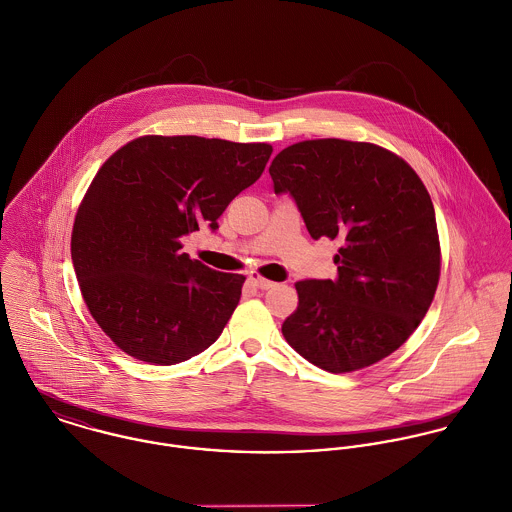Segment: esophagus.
I'll return each mask as SVG.
<instances>
[{"label": "esophagus", "instance_id": "1", "mask_svg": "<svg viewBox=\"0 0 512 512\" xmlns=\"http://www.w3.org/2000/svg\"><path fill=\"white\" fill-rule=\"evenodd\" d=\"M249 283L255 285V287L261 289V291H267V289L275 287L273 281H269V279H265V277H261V275H257V273H249Z\"/></svg>", "mask_w": 512, "mask_h": 512}]
</instances>
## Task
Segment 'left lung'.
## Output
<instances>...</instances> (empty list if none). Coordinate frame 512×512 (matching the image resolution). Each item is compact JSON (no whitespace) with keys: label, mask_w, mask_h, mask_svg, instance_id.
I'll return each mask as SVG.
<instances>
[{"label":"left lung","mask_w":512,"mask_h":512,"mask_svg":"<svg viewBox=\"0 0 512 512\" xmlns=\"http://www.w3.org/2000/svg\"><path fill=\"white\" fill-rule=\"evenodd\" d=\"M269 174L312 239L342 241L336 281H299L285 340L310 364L354 372L398 350L433 301L441 249L431 198L406 160L340 138L281 150Z\"/></svg>","instance_id":"obj_1"}]
</instances>
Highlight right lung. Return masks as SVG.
<instances>
[{
  "mask_svg": "<svg viewBox=\"0 0 512 512\" xmlns=\"http://www.w3.org/2000/svg\"><path fill=\"white\" fill-rule=\"evenodd\" d=\"M273 146L140 136L97 172L77 209L71 257L83 299L128 356L172 366L209 348L241 299L243 275L182 253V237L255 184Z\"/></svg>",
  "mask_w": 512,
  "mask_h": 512,
  "instance_id": "right-lung-1",
  "label": "right lung"
}]
</instances>
